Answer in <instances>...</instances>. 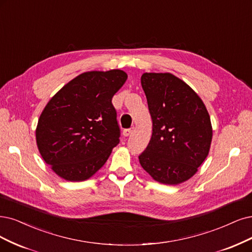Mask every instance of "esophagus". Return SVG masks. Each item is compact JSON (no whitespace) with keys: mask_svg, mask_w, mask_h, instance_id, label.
Wrapping results in <instances>:
<instances>
[{"mask_svg":"<svg viewBox=\"0 0 252 252\" xmlns=\"http://www.w3.org/2000/svg\"><path fill=\"white\" fill-rule=\"evenodd\" d=\"M133 131H134V127H131V128H126V129H124L123 135H124L125 137H128L129 135H131V134L133 133Z\"/></svg>","mask_w":252,"mask_h":252,"instance_id":"1","label":"esophagus"}]
</instances>
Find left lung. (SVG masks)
Segmentation results:
<instances>
[{"label": "left lung", "mask_w": 252, "mask_h": 252, "mask_svg": "<svg viewBox=\"0 0 252 252\" xmlns=\"http://www.w3.org/2000/svg\"><path fill=\"white\" fill-rule=\"evenodd\" d=\"M141 85L153 135L139 162L159 183L188 181L210 152L213 129L208 110L197 93L172 73L145 72Z\"/></svg>", "instance_id": "1"}]
</instances>
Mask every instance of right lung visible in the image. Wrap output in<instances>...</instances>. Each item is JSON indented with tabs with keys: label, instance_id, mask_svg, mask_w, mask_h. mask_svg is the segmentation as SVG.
<instances>
[{
	"label": "right lung",
	"instance_id": "obj_1",
	"mask_svg": "<svg viewBox=\"0 0 252 252\" xmlns=\"http://www.w3.org/2000/svg\"><path fill=\"white\" fill-rule=\"evenodd\" d=\"M126 79L120 69L83 72L46 104L37 124L36 143L60 178L88 180L107 162L120 136L112 97Z\"/></svg>",
	"mask_w": 252,
	"mask_h": 252
}]
</instances>
